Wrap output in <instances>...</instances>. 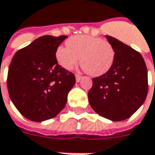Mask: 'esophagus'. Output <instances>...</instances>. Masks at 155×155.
Instances as JSON below:
<instances>
[{"label":"esophagus","instance_id":"1","mask_svg":"<svg viewBox=\"0 0 155 155\" xmlns=\"http://www.w3.org/2000/svg\"><path fill=\"white\" fill-rule=\"evenodd\" d=\"M75 79H76V81L79 82V81H81V80L82 79V76L80 75V74H76V75H75Z\"/></svg>","mask_w":155,"mask_h":155}]
</instances>
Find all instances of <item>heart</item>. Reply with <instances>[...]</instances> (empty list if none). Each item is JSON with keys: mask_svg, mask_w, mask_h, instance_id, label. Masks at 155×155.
<instances>
[{"mask_svg": "<svg viewBox=\"0 0 155 155\" xmlns=\"http://www.w3.org/2000/svg\"><path fill=\"white\" fill-rule=\"evenodd\" d=\"M67 45L58 47L56 53L57 61L65 69L71 70L81 61V65L88 74L100 76L108 72L113 64L115 51L108 41L79 35L70 38Z\"/></svg>", "mask_w": 155, "mask_h": 155, "instance_id": "heart-1", "label": "heart"}]
</instances>
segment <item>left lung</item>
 I'll return each mask as SVG.
<instances>
[{"label":"left lung","mask_w":155,"mask_h":155,"mask_svg":"<svg viewBox=\"0 0 155 155\" xmlns=\"http://www.w3.org/2000/svg\"><path fill=\"white\" fill-rule=\"evenodd\" d=\"M115 51L114 61L108 72L93 79L88 92L92 108L112 121L130 117L144 103L148 91L147 70L138 51L106 35Z\"/></svg>","instance_id":"8db88e82"}]
</instances>
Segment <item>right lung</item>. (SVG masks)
<instances>
[{"instance_id": "right-lung-1", "label": "right lung", "mask_w": 155, "mask_h": 155, "mask_svg": "<svg viewBox=\"0 0 155 155\" xmlns=\"http://www.w3.org/2000/svg\"><path fill=\"white\" fill-rule=\"evenodd\" d=\"M67 36H43L18 51L8 73L9 97L25 118L42 122L56 117L75 83L72 72L60 66L56 53Z\"/></svg>"}]
</instances>
